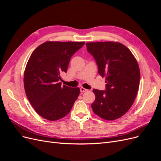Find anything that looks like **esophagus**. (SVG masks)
Listing matches in <instances>:
<instances>
[{
	"mask_svg": "<svg viewBox=\"0 0 161 161\" xmlns=\"http://www.w3.org/2000/svg\"><path fill=\"white\" fill-rule=\"evenodd\" d=\"M80 92H86V91H87V89H86L83 88V87H80Z\"/></svg>",
	"mask_w": 161,
	"mask_h": 161,
	"instance_id": "34e87169",
	"label": "esophagus"
}]
</instances>
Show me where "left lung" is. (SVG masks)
<instances>
[{
    "instance_id": "8db88e82",
    "label": "left lung",
    "mask_w": 161,
    "mask_h": 161,
    "mask_svg": "<svg viewBox=\"0 0 161 161\" xmlns=\"http://www.w3.org/2000/svg\"><path fill=\"white\" fill-rule=\"evenodd\" d=\"M86 45L106 82L105 91H92L95 95L92 111L105 120L118 119L130 109L137 95L140 78L138 62L119 42H89Z\"/></svg>"
}]
</instances>
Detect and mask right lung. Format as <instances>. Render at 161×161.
<instances>
[{
  "label": "right lung",
  "instance_id": "1",
  "mask_svg": "<svg viewBox=\"0 0 161 161\" xmlns=\"http://www.w3.org/2000/svg\"><path fill=\"white\" fill-rule=\"evenodd\" d=\"M85 42H51L42 43L30 57L24 71V88L28 100L42 118L56 121L69 114L80 89L61 85L72 56Z\"/></svg>",
  "mask_w": 161,
  "mask_h": 161
}]
</instances>
